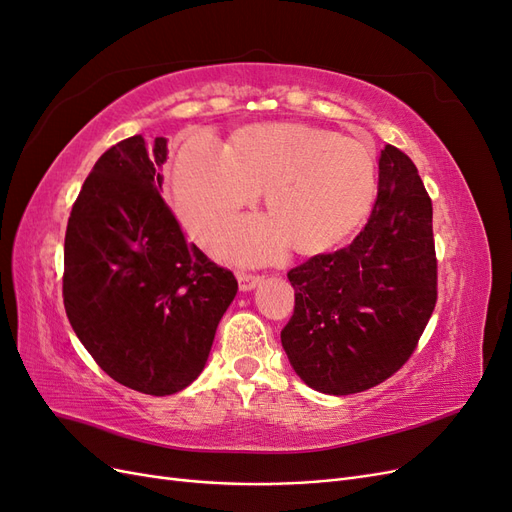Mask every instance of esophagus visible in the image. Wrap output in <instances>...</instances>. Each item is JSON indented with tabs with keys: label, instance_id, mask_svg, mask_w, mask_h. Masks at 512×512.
<instances>
[{
	"label": "esophagus",
	"instance_id": "obj_1",
	"mask_svg": "<svg viewBox=\"0 0 512 512\" xmlns=\"http://www.w3.org/2000/svg\"><path fill=\"white\" fill-rule=\"evenodd\" d=\"M237 280H239V288L241 290H252V288H256L260 282H262V277L260 275H254V273H237Z\"/></svg>",
	"mask_w": 512,
	"mask_h": 512
}]
</instances>
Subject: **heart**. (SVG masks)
I'll return each mask as SVG.
<instances>
[{
  "label": "heart",
  "instance_id": "heart-1",
  "mask_svg": "<svg viewBox=\"0 0 512 512\" xmlns=\"http://www.w3.org/2000/svg\"><path fill=\"white\" fill-rule=\"evenodd\" d=\"M376 156L365 141L301 121L254 123L232 132L224 151L188 136L170 164L175 207L200 241H211L265 192L271 220L243 222L222 239L239 260L275 258L290 241L318 254L348 239L371 211Z\"/></svg>",
  "mask_w": 512,
  "mask_h": 512
}]
</instances>
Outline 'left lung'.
Wrapping results in <instances>:
<instances>
[{"instance_id":"8db88e82","label":"left lung","mask_w":512,"mask_h":512,"mask_svg":"<svg viewBox=\"0 0 512 512\" xmlns=\"http://www.w3.org/2000/svg\"><path fill=\"white\" fill-rule=\"evenodd\" d=\"M378 168L376 205L354 241L288 271L294 312L282 346L320 393L352 395L391 378L438 301L431 198L397 147L382 149Z\"/></svg>"}]
</instances>
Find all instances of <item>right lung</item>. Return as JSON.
Masks as SVG:
<instances>
[{"label": "right lung", "mask_w": 512, "mask_h": 512, "mask_svg": "<svg viewBox=\"0 0 512 512\" xmlns=\"http://www.w3.org/2000/svg\"><path fill=\"white\" fill-rule=\"evenodd\" d=\"M166 156V138L141 134L104 151L74 200L64 245L76 337L115 382L156 397L198 378L239 288L185 241L160 194Z\"/></svg>", "instance_id": "obj_1"}]
</instances>
